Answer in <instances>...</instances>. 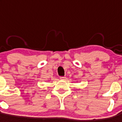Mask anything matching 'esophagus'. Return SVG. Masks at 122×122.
I'll use <instances>...</instances> for the list:
<instances>
[{
	"label": "esophagus",
	"mask_w": 122,
	"mask_h": 122,
	"mask_svg": "<svg viewBox=\"0 0 122 122\" xmlns=\"http://www.w3.org/2000/svg\"><path fill=\"white\" fill-rule=\"evenodd\" d=\"M65 78H66V77H65V76H60V79H62V80L65 79Z\"/></svg>",
	"instance_id": "34e87169"
}]
</instances>
